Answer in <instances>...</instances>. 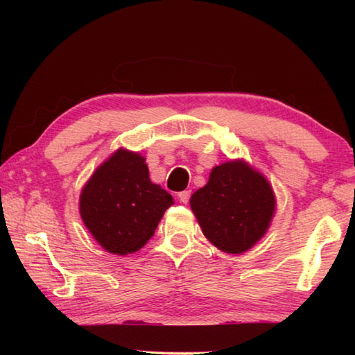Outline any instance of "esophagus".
I'll use <instances>...</instances> for the list:
<instances>
[{"label": "esophagus", "instance_id": "esophagus-1", "mask_svg": "<svg viewBox=\"0 0 355 355\" xmlns=\"http://www.w3.org/2000/svg\"><path fill=\"white\" fill-rule=\"evenodd\" d=\"M178 199H180V202H183V203H188L189 202V199H191V191H182V192H178Z\"/></svg>", "mask_w": 355, "mask_h": 355}]
</instances>
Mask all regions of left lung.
<instances>
[{"instance_id":"obj_1","label":"left lung","mask_w":355,"mask_h":355,"mask_svg":"<svg viewBox=\"0 0 355 355\" xmlns=\"http://www.w3.org/2000/svg\"><path fill=\"white\" fill-rule=\"evenodd\" d=\"M189 203L203 235L227 254H243L260 241L275 211L271 184L243 159L216 166Z\"/></svg>"}]
</instances>
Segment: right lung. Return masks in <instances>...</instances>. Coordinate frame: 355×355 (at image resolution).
Returning a JSON list of instances; mask_svg holds the SVG:
<instances>
[{
  "instance_id": "add662e5",
  "label": "right lung",
  "mask_w": 355,
  "mask_h": 355,
  "mask_svg": "<svg viewBox=\"0 0 355 355\" xmlns=\"http://www.w3.org/2000/svg\"><path fill=\"white\" fill-rule=\"evenodd\" d=\"M172 203L169 192L150 182L146 158L119 148L84 184L80 214L101 248L128 255L153 236Z\"/></svg>"
}]
</instances>
